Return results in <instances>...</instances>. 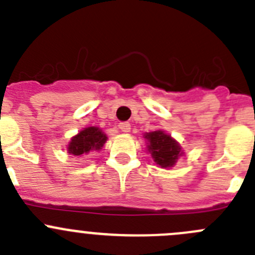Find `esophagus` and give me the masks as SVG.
<instances>
[{
    "instance_id": "esophagus-1",
    "label": "esophagus",
    "mask_w": 255,
    "mask_h": 255,
    "mask_svg": "<svg viewBox=\"0 0 255 255\" xmlns=\"http://www.w3.org/2000/svg\"><path fill=\"white\" fill-rule=\"evenodd\" d=\"M118 128H120L121 130H122V132H129L130 130V125L128 122H122V123H120V125H118Z\"/></svg>"
}]
</instances>
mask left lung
<instances>
[{"mask_svg":"<svg viewBox=\"0 0 255 255\" xmlns=\"http://www.w3.org/2000/svg\"><path fill=\"white\" fill-rule=\"evenodd\" d=\"M143 137L147 140V150L152 155L155 164L160 168H172L178 158L184 154L179 143L164 130L158 129L144 133Z\"/></svg>","mask_w":255,"mask_h":255,"instance_id":"left-lung-1","label":"left lung"}]
</instances>
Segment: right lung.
Instances as JSON below:
<instances>
[{
	"label": "right lung",
	"instance_id": "obj_1",
	"mask_svg": "<svg viewBox=\"0 0 255 255\" xmlns=\"http://www.w3.org/2000/svg\"><path fill=\"white\" fill-rule=\"evenodd\" d=\"M107 139V134L101 128L95 126L86 127L71 138L67 144V152L75 157H82L92 152H100Z\"/></svg>",
	"mask_w": 255,
	"mask_h": 255
}]
</instances>
